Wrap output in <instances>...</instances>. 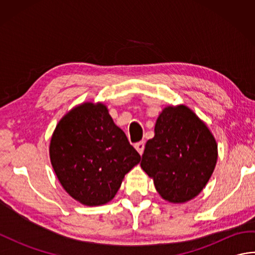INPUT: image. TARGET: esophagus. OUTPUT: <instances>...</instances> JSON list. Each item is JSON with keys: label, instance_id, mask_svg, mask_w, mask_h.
Returning a JSON list of instances; mask_svg holds the SVG:
<instances>
[{"label": "esophagus", "instance_id": "1", "mask_svg": "<svg viewBox=\"0 0 255 255\" xmlns=\"http://www.w3.org/2000/svg\"><path fill=\"white\" fill-rule=\"evenodd\" d=\"M134 148L139 152V154H142L143 153V150H144V141H139L136 144H134Z\"/></svg>", "mask_w": 255, "mask_h": 255}]
</instances>
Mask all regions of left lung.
Returning a JSON list of instances; mask_svg holds the SVG:
<instances>
[{"label":"left lung","mask_w":255,"mask_h":255,"mask_svg":"<svg viewBox=\"0 0 255 255\" xmlns=\"http://www.w3.org/2000/svg\"><path fill=\"white\" fill-rule=\"evenodd\" d=\"M217 143L205 123L185 105L167 106L145 143L142 170L161 197L185 203L203 191L217 162Z\"/></svg>","instance_id":"obj_1"}]
</instances>
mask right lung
<instances>
[{
  "instance_id": "right-lung-1",
  "label": "right lung",
  "mask_w": 255,
  "mask_h": 255,
  "mask_svg": "<svg viewBox=\"0 0 255 255\" xmlns=\"http://www.w3.org/2000/svg\"><path fill=\"white\" fill-rule=\"evenodd\" d=\"M49 153L62 187L86 206L111 202L125 174L141 159L102 103H83L63 116Z\"/></svg>"
}]
</instances>
